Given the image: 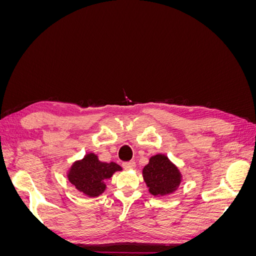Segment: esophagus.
Masks as SVG:
<instances>
[{
	"label": "esophagus",
	"mask_w": 256,
	"mask_h": 256,
	"mask_svg": "<svg viewBox=\"0 0 256 256\" xmlns=\"http://www.w3.org/2000/svg\"><path fill=\"white\" fill-rule=\"evenodd\" d=\"M122 168L125 170H134L136 168V162L134 161H128V162H124L122 164Z\"/></svg>",
	"instance_id": "34e87169"
}]
</instances>
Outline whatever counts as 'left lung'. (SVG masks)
Instances as JSON below:
<instances>
[{"label": "left lung", "mask_w": 256, "mask_h": 256, "mask_svg": "<svg viewBox=\"0 0 256 256\" xmlns=\"http://www.w3.org/2000/svg\"><path fill=\"white\" fill-rule=\"evenodd\" d=\"M143 178L148 191L154 196H168L177 190L182 182L180 170L166 154H158L150 159L143 168Z\"/></svg>", "instance_id": "1"}]
</instances>
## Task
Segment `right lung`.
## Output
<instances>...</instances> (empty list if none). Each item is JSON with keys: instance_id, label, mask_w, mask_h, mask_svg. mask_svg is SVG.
I'll return each instance as SVG.
<instances>
[{"instance_id": "1", "label": "right lung", "mask_w": 256, "mask_h": 256, "mask_svg": "<svg viewBox=\"0 0 256 256\" xmlns=\"http://www.w3.org/2000/svg\"><path fill=\"white\" fill-rule=\"evenodd\" d=\"M118 171H122V168L115 162H102L97 154L90 152L82 160L74 162L67 177L76 190L90 198H96L106 190V180Z\"/></svg>"}]
</instances>
